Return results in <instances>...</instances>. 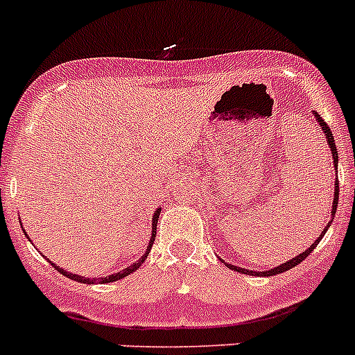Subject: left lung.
<instances>
[{"instance_id": "left-lung-1", "label": "left lung", "mask_w": 355, "mask_h": 355, "mask_svg": "<svg viewBox=\"0 0 355 355\" xmlns=\"http://www.w3.org/2000/svg\"><path fill=\"white\" fill-rule=\"evenodd\" d=\"M312 112H314V118H315V121L319 123V126H321L322 133H324V135H326V142H328V147H329V150H331V156H333V166H335V170H338V150H336V146H335V139H333V133H331V130H329V126L326 125V123H324V119H322L321 116L318 114V112H315V111H312ZM336 180H338V177H336ZM338 192H340V187H338V184H336V182H335V196H333L331 215H329V222H328V225H326L324 229H322V234H321V236H319L318 239H315L314 243H312L311 246H309L307 250L304 251V253L297 254V257H295V258H291V260L284 261V263L277 265V267H274V269H269V270H250V269H243V267H237V265L227 263V261H223V263H225L227 267H229V269L236 270V272H241V274H248V276H260V277H269V276H276V274L286 272V270L293 269L295 265H298V263H300V261H304L305 258H307L309 254H311L312 251H314V248L318 246V244H319V241L322 239V236H324V234H326V230H328V227L331 225V222H333V216H335V213H336V208H338Z\"/></svg>"}]
</instances>
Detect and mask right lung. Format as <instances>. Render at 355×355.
Instances as JSON below:
<instances>
[{
  "label": "right lung",
  "mask_w": 355,
  "mask_h": 355,
  "mask_svg": "<svg viewBox=\"0 0 355 355\" xmlns=\"http://www.w3.org/2000/svg\"><path fill=\"white\" fill-rule=\"evenodd\" d=\"M159 213H161V208H157L156 211H154V215H153V230H150V239H149V244H147L146 253L142 254V258H140L139 261H135V263H132V265H130V267H126V269L119 270V272L111 274V276H105V277H81V276H76V274H72V272H67V270H64V269H62V267H57V265H55V263H51V265H53V267L58 270V272L64 274V276H67L69 279L78 281V283H85V284H97V283H102V284H104V283H112V281L123 279V277H126V276H128V274L135 272V270L139 269L140 265H142L144 261H146V258L149 257V251H150V248H153L154 239H156V223H157V218H159ZM22 230H24V236H26L27 239L31 241V237L26 234V229H22Z\"/></svg>",
  "instance_id": "obj_1"
}]
</instances>
